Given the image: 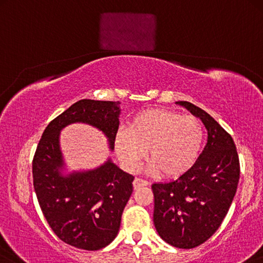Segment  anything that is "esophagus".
Masks as SVG:
<instances>
[{
	"instance_id": "34e87169",
	"label": "esophagus",
	"mask_w": 263,
	"mask_h": 263,
	"mask_svg": "<svg viewBox=\"0 0 263 263\" xmlns=\"http://www.w3.org/2000/svg\"><path fill=\"white\" fill-rule=\"evenodd\" d=\"M148 182L146 180H143V179L140 178H136L135 180H133V189L135 190H138L140 187H144V186H147Z\"/></svg>"
}]
</instances>
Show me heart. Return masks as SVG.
<instances>
[{
    "label": "heart",
    "mask_w": 263,
    "mask_h": 263,
    "mask_svg": "<svg viewBox=\"0 0 263 263\" xmlns=\"http://www.w3.org/2000/svg\"><path fill=\"white\" fill-rule=\"evenodd\" d=\"M203 141V126L194 116H182L165 109L140 111L126 130L117 132L116 153L127 170H135L146 151L154 173L177 179L197 161Z\"/></svg>",
    "instance_id": "obj_1"
}]
</instances>
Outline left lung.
Instances as JSON below:
<instances>
[{"label": "left lung", "mask_w": 263, "mask_h": 263, "mask_svg": "<svg viewBox=\"0 0 263 263\" xmlns=\"http://www.w3.org/2000/svg\"><path fill=\"white\" fill-rule=\"evenodd\" d=\"M201 119L208 138L189 172L177 180L153 184V222L158 234L177 248L198 247L222 223L236 193L240 162L232 136L206 111L177 102Z\"/></svg>", "instance_id": "1"}]
</instances>
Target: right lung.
<instances>
[{
	"label": "right lung",
	"instance_id": "add662e5",
	"mask_svg": "<svg viewBox=\"0 0 263 263\" xmlns=\"http://www.w3.org/2000/svg\"><path fill=\"white\" fill-rule=\"evenodd\" d=\"M119 104L92 99L72 104L45 127L32 160L34 189L49 226L63 242L84 251L106 247L118 234L135 177L111 159L95 170L62 176L60 132L73 123L92 125L107 137L114 149Z\"/></svg>",
	"mask_w": 263,
	"mask_h": 263
}]
</instances>
